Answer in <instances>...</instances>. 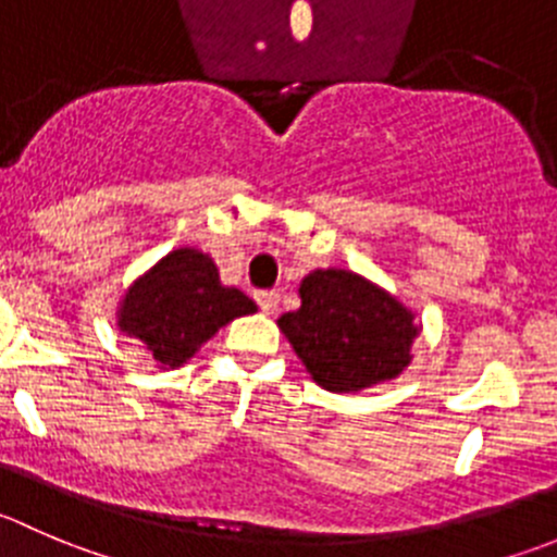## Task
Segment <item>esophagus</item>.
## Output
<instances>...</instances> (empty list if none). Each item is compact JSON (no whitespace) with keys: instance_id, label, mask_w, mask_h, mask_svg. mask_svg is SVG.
Returning <instances> with one entry per match:
<instances>
[{"instance_id":"esophagus-1","label":"esophagus","mask_w":557,"mask_h":557,"mask_svg":"<svg viewBox=\"0 0 557 557\" xmlns=\"http://www.w3.org/2000/svg\"><path fill=\"white\" fill-rule=\"evenodd\" d=\"M256 301H258V307L267 312V315H274V310H277V305H280V294L277 290H258Z\"/></svg>"}]
</instances>
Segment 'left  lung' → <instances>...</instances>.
Here are the masks:
<instances>
[{
    "label": "left lung",
    "instance_id": "1",
    "mask_svg": "<svg viewBox=\"0 0 557 557\" xmlns=\"http://www.w3.org/2000/svg\"><path fill=\"white\" fill-rule=\"evenodd\" d=\"M301 307L277 321L318 386L359 392L410 364L413 312L345 269H315L299 285Z\"/></svg>",
    "mask_w": 557,
    "mask_h": 557
}]
</instances>
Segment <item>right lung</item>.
<instances>
[{
    "instance_id": "obj_1",
    "label": "right lung",
    "mask_w": 557,
    "mask_h": 557,
    "mask_svg": "<svg viewBox=\"0 0 557 557\" xmlns=\"http://www.w3.org/2000/svg\"><path fill=\"white\" fill-rule=\"evenodd\" d=\"M256 310L250 296L220 283L212 258L182 247L129 285L119 307V329L160 367H180L218 329Z\"/></svg>"
}]
</instances>
